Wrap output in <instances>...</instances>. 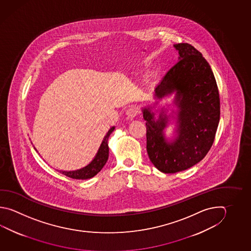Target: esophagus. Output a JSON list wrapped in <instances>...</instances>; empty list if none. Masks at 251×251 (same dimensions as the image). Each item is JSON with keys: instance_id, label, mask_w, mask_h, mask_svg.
I'll list each match as a JSON object with an SVG mask.
<instances>
[{"instance_id": "1", "label": "esophagus", "mask_w": 251, "mask_h": 251, "mask_svg": "<svg viewBox=\"0 0 251 251\" xmlns=\"http://www.w3.org/2000/svg\"><path fill=\"white\" fill-rule=\"evenodd\" d=\"M139 113V110L136 106H131V107H129V108L127 110V112H126V114L128 115L129 118L133 119L134 117H136L137 114Z\"/></svg>"}]
</instances>
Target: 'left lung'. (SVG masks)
Wrapping results in <instances>:
<instances>
[{
	"label": "left lung",
	"mask_w": 251,
	"mask_h": 251,
	"mask_svg": "<svg viewBox=\"0 0 251 251\" xmlns=\"http://www.w3.org/2000/svg\"><path fill=\"white\" fill-rule=\"evenodd\" d=\"M174 48L178 61L154 89L155 102L142 108L147 153L163 173L185 171L201 161L212 147L220 119L218 86L209 64L191 44ZM173 94L176 109L171 114L165 108L155 109L159 100ZM171 119L176 121V136L168 139L165 129Z\"/></svg>",
	"instance_id": "1"
}]
</instances>
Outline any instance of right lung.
<instances>
[{
  "mask_svg": "<svg viewBox=\"0 0 251 251\" xmlns=\"http://www.w3.org/2000/svg\"><path fill=\"white\" fill-rule=\"evenodd\" d=\"M114 128H115L114 126L110 128L108 132L106 133V135L104 136V139L98 150V152L96 153L93 160L90 161L88 165H86L85 167L79 169V170H75V171H58V170L57 171H59L63 175L71 177V178H75V179H89V178L95 176L103 169L104 164L108 160V138L110 135L114 131ZM33 148L36 150L35 147H33Z\"/></svg>",
  "mask_w": 251,
  "mask_h": 251,
  "instance_id": "right-lung-1",
  "label": "right lung"
}]
</instances>
